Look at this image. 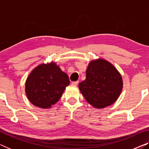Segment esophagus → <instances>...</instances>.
Wrapping results in <instances>:
<instances>
[{
    "label": "esophagus",
    "instance_id": "34e87169",
    "mask_svg": "<svg viewBox=\"0 0 149 149\" xmlns=\"http://www.w3.org/2000/svg\"><path fill=\"white\" fill-rule=\"evenodd\" d=\"M78 83H79V81H73V82H72V85H78Z\"/></svg>",
    "mask_w": 149,
    "mask_h": 149
}]
</instances>
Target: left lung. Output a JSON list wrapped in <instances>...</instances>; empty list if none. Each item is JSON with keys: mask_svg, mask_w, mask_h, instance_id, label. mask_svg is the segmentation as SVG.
Here are the masks:
<instances>
[{"mask_svg": "<svg viewBox=\"0 0 149 149\" xmlns=\"http://www.w3.org/2000/svg\"><path fill=\"white\" fill-rule=\"evenodd\" d=\"M79 87L87 102L96 109H103L113 104L119 97L123 81L113 64L98 59L89 63L86 79L79 83Z\"/></svg>", "mask_w": 149, "mask_h": 149, "instance_id": "left-lung-1", "label": "left lung"}]
</instances>
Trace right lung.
<instances>
[{"label":"right lung","mask_w":149,"mask_h":149,"mask_svg":"<svg viewBox=\"0 0 149 149\" xmlns=\"http://www.w3.org/2000/svg\"><path fill=\"white\" fill-rule=\"evenodd\" d=\"M70 83L68 76L56 63L42 64L32 71L26 81V93L32 104L48 109L62 97Z\"/></svg>","instance_id":"add662e5"}]
</instances>
